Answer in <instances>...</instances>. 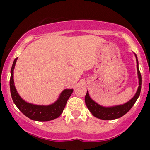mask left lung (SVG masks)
<instances>
[{"label": "left lung", "mask_w": 150, "mask_h": 150, "mask_svg": "<svg viewBox=\"0 0 150 150\" xmlns=\"http://www.w3.org/2000/svg\"><path fill=\"white\" fill-rule=\"evenodd\" d=\"M136 58H137V72H138L139 86L138 90H137L135 96L129 102L124 104H122V105L115 106V107H102V106H100L99 104L96 103L94 101L92 100L90 98V96H89L88 92L87 91L86 96H85V102H86V104L87 106L88 109L89 110V111L91 112V114L94 117L105 120H114V119L119 118V117H122L124 115L126 114L131 110V107L134 106V104H135L136 101L137 100L138 97L139 96L141 88H142V75H141L139 69L138 59H137V55H136Z\"/></svg>", "instance_id": "1"}]
</instances>
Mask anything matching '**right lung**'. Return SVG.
Masks as SVG:
<instances>
[{
	"label": "right lung",
	"mask_w": 150,
	"mask_h": 150,
	"mask_svg": "<svg viewBox=\"0 0 150 150\" xmlns=\"http://www.w3.org/2000/svg\"><path fill=\"white\" fill-rule=\"evenodd\" d=\"M17 60L16 58L11 69L10 90L12 99L19 110L30 119L37 121H48L57 118L64 110L68 99L72 94V89H65L62 92L58 100L48 106L35 105L25 102L18 94L13 83V69Z\"/></svg>",
	"instance_id": "right-lung-1"
}]
</instances>
